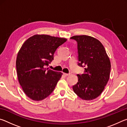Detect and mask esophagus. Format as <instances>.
<instances>
[{"mask_svg":"<svg viewBox=\"0 0 127 127\" xmlns=\"http://www.w3.org/2000/svg\"><path fill=\"white\" fill-rule=\"evenodd\" d=\"M63 75H64V76L66 77V76H68L69 75V74H67V73H63Z\"/></svg>","mask_w":127,"mask_h":127,"instance_id":"1","label":"esophagus"}]
</instances>
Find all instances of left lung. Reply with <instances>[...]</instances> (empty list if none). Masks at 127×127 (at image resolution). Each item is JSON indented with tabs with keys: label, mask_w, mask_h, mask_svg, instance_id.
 I'll use <instances>...</instances> for the list:
<instances>
[{
	"label": "left lung",
	"mask_w": 127,
	"mask_h": 127,
	"mask_svg": "<svg viewBox=\"0 0 127 127\" xmlns=\"http://www.w3.org/2000/svg\"><path fill=\"white\" fill-rule=\"evenodd\" d=\"M77 42L78 65L85 68L78 81L73 86L75 94L82 99L91 100L102 93L109 79L111 64L104 46L100 41L86 35L70 37Z\"/></svg>",
	"instance_id": "left-lung-1"
}]
</instances>
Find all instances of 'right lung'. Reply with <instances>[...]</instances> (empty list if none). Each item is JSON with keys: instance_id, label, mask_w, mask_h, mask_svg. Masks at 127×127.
<instances>
[{"instance_id": "obj_1", "label": "right lung", "mask_w": 127, "mask_h": 127, "mask_svg": "<svg viewBox=\"0 0 127 127\" xmlns=\"http://www.w3.org/2000/svg\"><path fill=\"white\" fill-rule=\"evenodd\" d=\"M66 41L64 38L35 35L23 43L17 54L16 69L19 83L31 99L44 100L54 91L62 73L45 67Z\"/></svg>"}]
</instances>
